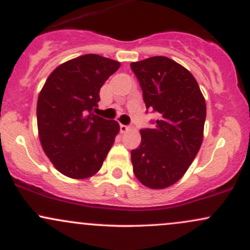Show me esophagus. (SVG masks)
<instances>
[{
	"instance_id": "obj_1",
	"label": "esophagus",
	"mask_w": 250,
	"mask_h": 250,
	"mask_svg": "<svg viewBox=\"0 0 250 250\" xmlns=\"http://www.w3.org/2000/svg\"><path fill=\"white\" fill-rule=\"evenodd\" d=\"M129 129H130V127H129V125H120V130H121V133H127Z\"/></svg>"
}]
</instances>
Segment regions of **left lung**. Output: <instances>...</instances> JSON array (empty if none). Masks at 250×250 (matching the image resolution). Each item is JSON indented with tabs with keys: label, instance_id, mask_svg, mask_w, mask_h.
Here are the masks:
<instances>
[{
	"label": "left lung",
	"instance_id": "left-lung-1",
	"mask_svg": "<svg viewBox=\"0 0 250 250\" xmlns=\"http://www.w3.org/2000/svg\"><path fill=\"white\" fill-rule=\"evenodd\" d=\"M147 109L159 114L153 128L141 129L131 150L137 180L151 189L174 185L185 175L203 140L206 101L189 70L166 56L130 63Z\"/></svg>",
	"mask_w": 250,
	"mask_h": 250
}]
</instances>
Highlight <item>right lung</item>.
<instances>
[{"mask_svg":"<svg viewBox=\"0 0 250 250\" xmlns=\"http://www.w3.org/2000/svg\"><path fill=\"white\" fill-rule=\"evenodd\" d=\"M120 62L87 54L62 63L43 85L37 100L40 142L60 173L88 179L103 165L120 125L93 113L100 89Z\"/></svg>","mask_w":250,"mask_h":250,"instance_id":"obj_1","label":"right lung"}]
</instances>
